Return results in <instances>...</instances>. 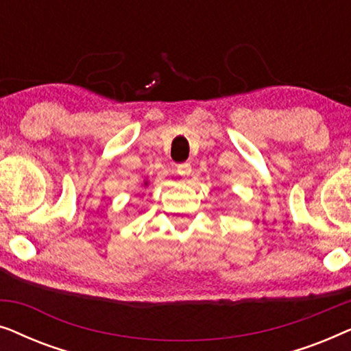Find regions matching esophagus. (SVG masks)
<instances>
[{
    "label": "esophagus",
    "instance_id": "1",
    "mask_svg": "<svg viewBox=\"0 0 351 351\" xmlns=\"http://www.w3.org/2000/svg\"><path fill=\"white\" fill-rule=\"evenodd\" d=\"M177 174L179 176H190L191 174V166L190 162H184V165H179L177 166Z\"/></svg>",
    "mask_w": 351,
    "mask_h": 351
}]
</instances>
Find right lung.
Segmentation results:
<instances>
[{
  "mask_svg": "<svg viewBox=\"0 0 351 351\" xmlns=\"http://www.w3.org/2000/svg\"><path fill=\"white\" fill-rule=\"evenodd\" d=\"M145 185H147V182H145Z\"/></svg>",
  "mask_w": 351,
  "mask_h": 351,
  "instance_id": "add662e5",
  "label": "right lung"
}]
</instances>
